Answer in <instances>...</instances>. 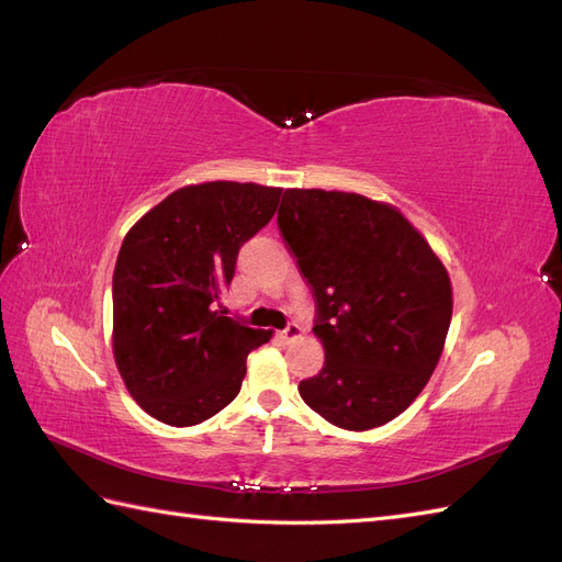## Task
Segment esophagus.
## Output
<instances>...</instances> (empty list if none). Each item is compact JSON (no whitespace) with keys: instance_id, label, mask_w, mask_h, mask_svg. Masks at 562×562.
<instances>
[{"instance_id":"1","label":"esophagus","mask_w":562,"mask_h":562,"mask_svg":"<svg viewBox=\"0 0 562 562\" xmlns=\"http://www.w3.org/2000/svg\"><path fill=\"white\" fill-rule=\"evenodd\" d=\"M302 335V328L297 326V323H288V326L279 333V337L283 339V342H293V339H297Z\"/></svg>"}]
</instances>
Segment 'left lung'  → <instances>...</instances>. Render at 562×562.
<instances>
[{
    "label": "left lung",
    "mask_w": 562,
    "mask_h": 562,
    "mask_svg": "<svg viewBox=\"0 0 562 562\" xmlns=\"http://www.w3.org/2000/svg\"><path fill=\"white\" fill-rule=\"evenodd\" d=\"M279 229L310 281L326 351L300 396L339 429L398 417L438 366L452 318L446 265L411 220L353 192L285 190Z\"/></svg>",
    "instance_id": "1"
}]
</instances>
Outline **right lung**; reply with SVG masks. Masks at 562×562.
I'll return each mask as SVG.
<instances>
[{"mask_svg": "<svg viewBox=\"0 0 562 562\" xmlns=\"http://www.w3.org/2000/svg\"><path fill=\"white\" fill-rule=\"evenodd\" d=\"M281 187L201 182L168 194L124 236L112 277V351L147 415L192 427L229 405L246 359L271 330L234 321L227 291L239 248L277 213Z\"/></svg>", "mask_w": 562, "mask_h": 562, "instance_id": "1", "label": "right lung"}]
</instances>
